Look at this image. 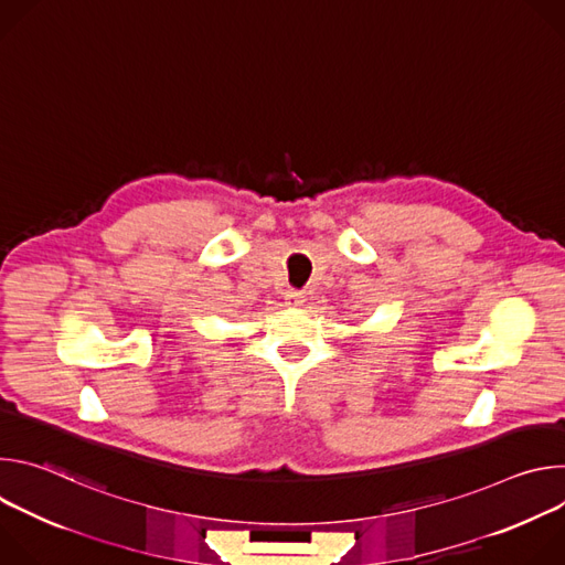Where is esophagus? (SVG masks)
<instances>
[{"label":"esophagus","instance_id":"esophagus-1","mask_svg":"<svg viewBox=\"0 0 565 565\" xmlns=\"http://www.w3.org/2000/svg\"><path fill=\"white\" fill-rule=\"evenodd\" d=\"M286 306H292V308H297V306H301L306 299H303V295L301 292H297V290H288L286 292Z\"/></svg>","mask_w":565,"mask_h":565}]
</instances>
